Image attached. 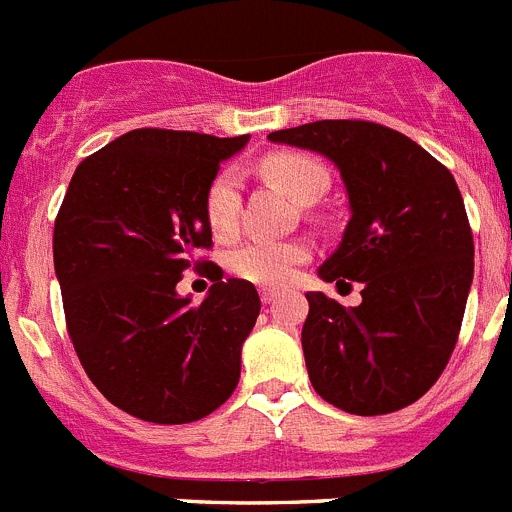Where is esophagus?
<instances>
[{"mask_svg":"<svg viewBox=\"0 0 512 512\" xmlns=\"http://www.w3.org/2000/svg\"><path fill=\"white\" fill-rule=\"evenodd\" d=\"M278 290H270V288H262L260 290V298H262V303H273V301H278Z\"/></svg>","mask_w":512,"mask_h":512,"instance_id":"esophagus-1","label":"esophagus"}]
</instances>
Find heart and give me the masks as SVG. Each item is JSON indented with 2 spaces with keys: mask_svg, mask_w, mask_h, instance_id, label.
Returning <instances> with one entry per match:
<instances>
[{
  "mask_svg": "<svg viewBox=\"0 0 512 512\" xmlns=\"http://www.w3.org/2000/svg\"><path fill=\"white\" fill-rule=\"evenodd\" d=\"M262 173L270 183L283 188L290 199L311 204L326 191L324 168L316 160L298 153H278L262 160ZM239 206H242V181L237 168H224L214 176L206 188L204 211L206 222L214 234H232L239 222ZM308 260V247L303 242H270L255 239L237 247L229 257V270L247 283L262 288H280L296 273V267Z\"/></svg>",
  "mask_w": 512,
  "mask_h": 512,
  "instance_id": "heart-1",
  "label": "heart"
}]
</instances>
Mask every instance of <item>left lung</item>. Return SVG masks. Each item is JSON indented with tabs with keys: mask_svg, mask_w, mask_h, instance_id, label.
I'll return each instance as SVG.
<instances>
[{
	"mask_svg": "<svg viewBox=\"0 0 512 512\" xmlns=\"http://www.w3.org/2000/svg\"><path fill=\"white\" fill-rule=\"evenodd\" d=\"M267 140L329 158L352 214L319 278L362 283V303L306 293L301 344L313 390L354 416L416 403L454 352L472 288L474 242L457 181L411 137L375 122L321 119Z\"/></svg>",
	"mask_w": 512,
	"mask_h": 512,
	"instance_id": "obj_1",
	"label": "left lung"
}]
</instances>
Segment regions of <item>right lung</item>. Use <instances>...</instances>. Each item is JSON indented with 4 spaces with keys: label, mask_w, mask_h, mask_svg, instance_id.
Wrapping results in <instances>:
<instances>
[{
    "label": "right lung",
    "mask_w": 512,
    "mask_h": 512,
    "mask_svg": "<svg viewBox=\"0 0 512 512\" xmlns=\"http://www.w3.org/2000/svg\"><path fill=\"white\" fill-rule=\"evenodd\" d=\"M247 140L127 132L81 160L55 219L73 349L99 393L142 421H199L237 388L260 296L196 252L211 247L206 188ZM201 264L215 285L193 307L175 285Z\"/></svg>",
    "instance_id": "1"
}]
</instances>
